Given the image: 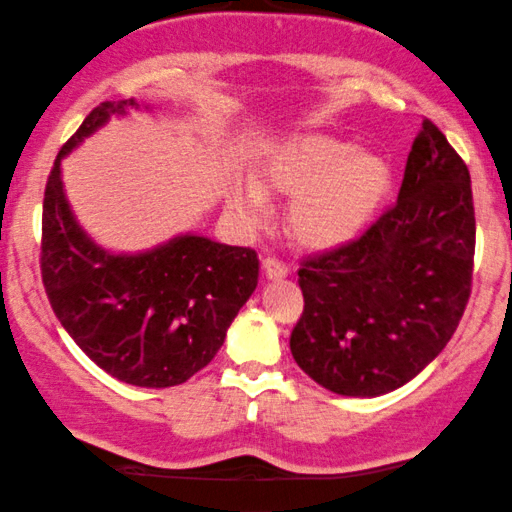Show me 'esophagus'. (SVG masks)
<instances>
[{"mask_svg": "<svg viewBox=\"0 0 512 512\" xmlns=\"http://www.w3.org/2000/svg\"><path fill=\"white\" fill-rule=\"evenodd\" d=\"M287 271H290V268H287L285 263L280 261V258H275V256H266V258H263V273H266L271 280L285 278Z\"/></svg>", "mask_w": 512, "mask_h": 512, "instance_id": "34e87169", "label": "esophagus"}]
</instances>
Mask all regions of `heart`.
I'll use <instances>...</instances> for the list:
<instances>
[{"mask_svg":"<svg viewBox=\"0 0 512 512\" xmlns=\"http://www.w3.org/2000/svg\"><path fill=\"white\" fill-rule=\"evenodd\" d=\"M392 183V169L375 152L324 135H304L275 145L258 166V183L241 181L229 200L241 215L258 220L266 191L292 200L290 229L312 249L346 244L363 232Z\"/></svg>","mask_w":512,"mask_h":512,"instance_id":"b5f03b06","label":"heart"}]
</instances>
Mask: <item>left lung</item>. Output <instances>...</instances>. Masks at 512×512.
<instances>
[{
    "label": "left lung",
    "instance_id": "8db88e82",
    "mask_svg": "<svg viewBox=\"0 0 512 512\" xmlns=\"http://www.w3.org/2000/svg\"><path fill=\"white\" fill-rule=\"evenodd\" d=\"M474 244L469 169L426 118L399 200L358 239L302 261L295 363L343 396H380L413 380L462 319Z\"/></svg>",
    "mask_w": 512,
    "mask_h": 512
}]
</instances>
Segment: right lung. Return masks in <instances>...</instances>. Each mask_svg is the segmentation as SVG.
<instances>
[{"label": "right lung", "instance_id": "obj_1", "mask_svg": "<svg viewBox=\"0 0 512 512\" xmlns=\"http://www.w3.org/2000/svg\"><path fill=\"white\" fill-rule=\"evenodd\" d=\"M135 101H103L57 152L43 198L40 275L55 317L101 370L135 387H174L215 358L258 283L246 246L183 234L145 254L103 251L74 220L62 157Z\"/></svg>", "mask_w": 512, "mask_h": 512}]
</instances>
